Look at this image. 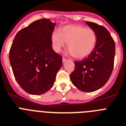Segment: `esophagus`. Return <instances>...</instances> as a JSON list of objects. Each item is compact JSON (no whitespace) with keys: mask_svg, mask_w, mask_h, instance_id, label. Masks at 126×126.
I'll list each match as a JSON object with an SVG mask.
<instances>
[{"mask_svg":"<svg viewBox=\"0 0 126 126\" xmlns=\"http://www.w3.org/2000/svg\"><path fill=\"white\" fill-rule=\"evenodd\" d=\"M62 60H63V63H65V62H66L68 61L67 59H66L65 58H63Z\"/></svg>","mask_w":126,"mask_h":126,"instance_id":"esophagus-1","label":"esophagus"}]
</instances>
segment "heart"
Here are the masks:
<instances>
[{
    "mask_svg": "<svg viewBox=\"0 0 126 126\" xmlns=\"http://www.w3.org/2000/svg\"><path fill=\"white\" fill-rule=\"evenodd\" d=\"M97 42L94 30L80 25H68L51 35L52 46L60 52L67 42L69 53L78 59L84 58L93 51Z\"/></svg>",
    "mask_w": 126,
    "mask_h": 126,
    "instance_id": "heart-1",
    "label": "heart"
}]
</instances>
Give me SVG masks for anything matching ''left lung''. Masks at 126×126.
Instances as JSON below:
<instances>
[{
	"mask_svg": "<svg viewBox=\"0 0 126 126\" xmlns=\"http://www.w3.org/2000/svg\"><path fill=\"white\" fill-rule=\"evenodd\" d=\"M97 35L94 49L81 61L75 62L70 74L72 84L84 92L98 90L107 82L113 68L115 44L109 32L101 25L86 21Z\"/></svg>",
	"mask_w": 126,
	"mask_h": 126,
	"instance_id": "left-lung-1",
	"label": "left lung"
}]
</instances>
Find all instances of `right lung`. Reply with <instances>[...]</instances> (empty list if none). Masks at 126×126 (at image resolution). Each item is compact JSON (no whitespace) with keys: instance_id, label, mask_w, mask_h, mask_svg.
Segmentation results:
<instances>
[{"instance_id":"obj_1","label":"right lung","mask_w":126,"mask_h":126,"mask_svg":"<svg viewBox=\"0 0 126 126\" xmlns=\"http://www.w3.org/2000/svg\"><path fill=\"white\" fill-rule=\"evenodd\" d=\"M56 23L49 19L33 21L17 33L9 51L16 81L30 94L40 95L52 87L62 66V57L52 48Z\"/></svg>"}]
</instances>
